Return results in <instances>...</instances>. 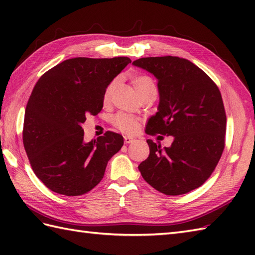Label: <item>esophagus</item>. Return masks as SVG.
<instances>
[{"mask_svg": "<svg viewBox=\"0 0 255 255\" xmlns=\"http://www.w3.org/2000/svg\"><path fill=\"white\" fill-rule=\"evenodd\" d=\"M124 141L126 144H129V143H132L134 141V139L131 138V137H128V136H125L124 137Z\"/></svg>", "mask_w": 255, "mask_h": 255, "instance_id": "obj_1", "label": "esophagus"}]
</instances>
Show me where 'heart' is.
Returning a JSON list of instances; mask_svg holds the SVG:
<instances>
[{
  "instance_id": "1",
  "label": "heart",
  "mask_w": 255,
  "mask_h": 255,
  "mask_svg": "<svg viewBox=\"0 0 255 255\" xmlns=\"http://www.w3.org/2000/svg\"><path fill=\"white\" fill-rule=\"evenodd\" d=\"M131 81L139 97L150 94V93H156V86L153 82V80L150 77H148V75H143V74L134 75V77H132ZM115 86H116V81H113V82L108 84L104 93L105 102L110 101ZM113 123L119 129V130H122L124 132H128V133H132L136 131L139 126L138 121L136 118H133L132 116L125 113L117 114V115L114 117Z\"/></svg>"
}]
</instances>
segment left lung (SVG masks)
<instances>
[{"label":"left lung","instance_id":"8db88e82","mask_svg":"<svg viewBox=\"0 0 255 255\" xmlns=\"http://www.w3.org/2000/svg\"><path fill=\"white\" fill-rule=\"evenodd\" d=\"M158 80V112L145 133L173 137L170 147L148 139L150 154L138 169L144 181L165 195H183L203 185L225 148L226 112L220 91L202 69L178 57L133 61Z\"/></svg>","mask_w":255,"mask_h":255}]
</instances>
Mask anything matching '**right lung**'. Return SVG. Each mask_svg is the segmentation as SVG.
I'll return each mask as SVG.
<instances>
[{
    "label": "right lung",
    "mask_w": 255,
    "mask_h": 255,
    "mask_svg": "<svg viewBox=\"0 0 255 255\" xmlns=\"http://www.w3.org/2000/svg\"><path fill=\"white\" fill-rule=\"evenodd\" d=\"M130 62L127 57L72 58L38 80L26 106L23 142L32 171L52 192H90L123 147V136L112 131L85 142L82 124L102 111L108 84Z\"/></svg>",
    "instance_id": "obj_1"
}]
</instances>
